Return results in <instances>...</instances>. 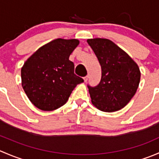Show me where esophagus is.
Segmentation results:
<instances>
[{"label":"esophagus","mask_w":159,"mask_h":159,"mask_svg":"<svg viewBox=\"0 0 159 159\" xmlns=\"http://www.w3.org/2000/svg\"><path fill=\"white\" fill-rule=\"evenodd\" d=\"M84 82H87L88 80H89V75H87V76H85L84 78Z\"/></svg>","instance_id":"34e87169"}]
</instances>
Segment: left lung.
<instances>
[{
	"instance_id": "left-lung-1",
	"label": "left lung",
	"mask_w": 159,
	"mask_h": 159,
	"mask_svg": "<svg viewBox=\"0 0 159 159\" xmlns=\"http://www.w3.org/2000/svg\"><path fill=\"white\" fill-rule=\"evenodd\" d=\"M88 43L102 67L101 81L88 85L91 102L98 109L113 112L124 108L135 94L141 72L130 56L111 41L93 38Z\"/></svg>"
}]
</instances>
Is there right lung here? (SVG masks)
Instances as JSON below:
<instances>
[{"label":"right lung","instance_id":"add662e5","mask_svg":"<svg viewBox=\"0 0 159 159\" xmlns=\"http://www.w3.org/2000/svg\"><path fill=\"white\" fill-rule=\"evenodd\" d=\"M79 44L77 39L57 38L40 48L21 68V84L31 103L42 111L65 105L77 84L84 81L75 74L69 60Z\"/></svg>","mask_w":159,"mask_h":159}]
</instances>
